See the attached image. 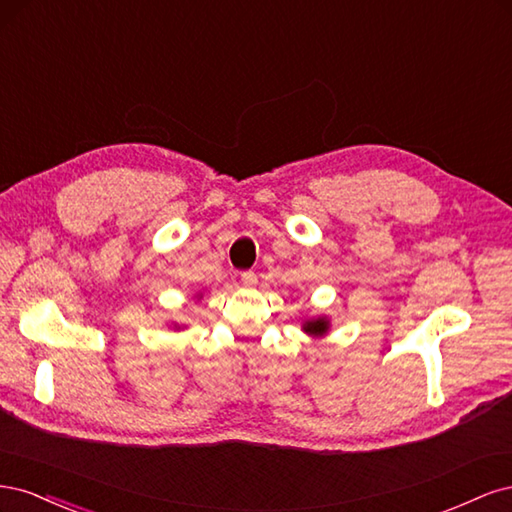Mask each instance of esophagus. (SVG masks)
I'll list each match as a JSON object with an SVG mask.
<instances>
[{"label":"esophagus","instance_id":"obj_1","mask_svg":"<svg viewBox=\"0 0 512 512\" xmlns=\"http://www.w3.org/2000/svg\"><path fill=\"white\" fill-rule=\"evenodd\" d=\"M256 273H252V271H245V273H241V284L245 286V288H254L256 286Z\"/></svg>","mask_w":512,"mask_h":512}]
</instances>
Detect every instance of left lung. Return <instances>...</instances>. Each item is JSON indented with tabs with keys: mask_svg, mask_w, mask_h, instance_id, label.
I'll return each mask as SVG.
<instances>
[{
	"mask_svg": "<svg viewBox=\"0 0 512 512\" xmlns=\"http://www.w3.org/2000/svg\"><path fill=\"white\" fill-rule=\"evenodd\" d=\"M301 331L314 339L327 337L331 331V318L329 316H309L301 322Z\"/></svg>",
	"mask_w": 512,
	"mask_h": 512,
	"instance_id": "left-lung-1",
	"label": "left lung"
}]
</instances>
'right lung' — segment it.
<instances>
[{
	"mask_svg": "<svg viewBox=\"0 0 512 512\" xmlns=\"http://www.w3.org/2000/svg\"><path fill=\"white\" fill-rule=\"evenodd\" d=\"M194 299H196V301H200V299H203V292H196V294H194ZM173 327H175L177 331H179V329H183V327H179V324H177V322L173 324Z\"/></svg>",
	"mask_w": 512,
	"mask_h": 512,
	"instance_id": "right-lung-1",
	"label": "right lung"
}]
</instances>
